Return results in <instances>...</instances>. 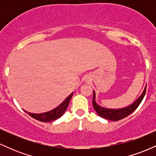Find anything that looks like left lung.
Returning a JSON list of instances; mask_svg holds the SVG:
<instances>
[{
  "instance_id": "left-lung-1",
  "label": "left lung",
  "mask_w": 156,
  "mask_h": 156,
  "mask_svg": "<svg viewBox=\"0 0 156 156\" xmlns=\"http://www.w3.org/2000/svg\"><path fill=\"white\" fill-rule=\"evenodd\" d=\"M146 87L147 84L144 87V90H143L142 93L141 95L135 101L132 103L131 105H128V106L122 108H104V107L101 106L96 103V94L94 91H93V101L92 104L93 107H94L95 112L98 113V115L102 118H105V119H108V120L112 121H118L120 119H123V118L128 117L129 114L133 113L137 107L139 106L141 102L142 101L143 98H144V95H145L146 92Z\"/></svg>"
}]
</instances>
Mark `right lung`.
Instances as JSON below:
<instances>
[{
    "mask_svg": "<svg viewBox=\"0 0 156 156\" xmlns=\"http://www.w3.org/2000/svg\"><path fill=\"white\" fill-rule=\"evenodd\" d=\"M73 94V92L72 94H69V96L66 98L64 101L62 102L59 105L55 108L53 110L49 111V112L45 113H42V114H33V113H30L25 111L27 114L31 117L34 118L37 120H39L40 122H48L54 121L55 119H58L62 117L67 110L68 105H69V101H70L71 98H72Z\"/></svg>",
    "mask_w": 156,
    "mask_h": 156,
    "instance_id": "obj_1",
    "label": "right lung"
}]
</instances>
